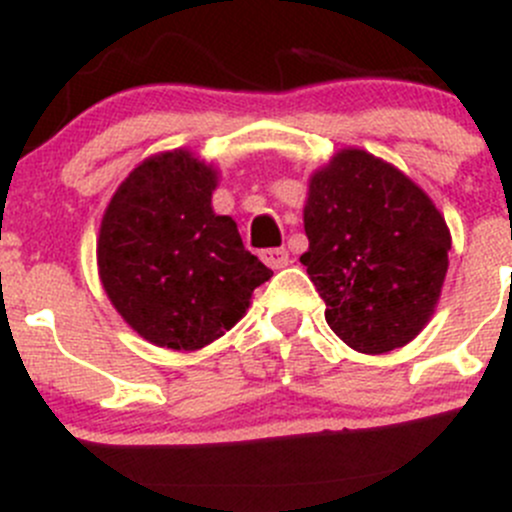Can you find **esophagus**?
<instances>
[{"label":"esophagus","mask_w":512,"mask_h":512,"mask_svg":"<svg viewBox=\"0 0 512 512\" xmlns=\"http://www.w3.org/2000/svg\"><path fill=\"white\" fill-rule=\"evenodd\" d=\"M261 261L268 268H286L291 263V256H288L286 249H266L261 251Z\"/></svg>","instance_id":"1"}]
</instances>
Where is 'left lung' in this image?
<instances>
[{"label":"left lung","mask_w":512,"mask_h":512,"mask_svg":"<svg viewBox=\"0 0 512 512\" xmlns=\"http://www.w3.org/2000/svg\"><path fill=\"white\" fill-rule=\"evenodd\" d=\"M303 224L310 246L300 263L345 345L382 355L424 330L449 271L451 231L419 184L345 147L310 175Z\"/></svg>","instance_id":"1"}]
</instances>
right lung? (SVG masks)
Returning a JSON list of instances; mask_svg holds the SVG:
<instances>
[{
    "label": "right lung",
    "instance_id": "add662e5",
    "mask_svg": "<svg viewBox=\"0 0 512 512\" xmlns=\"http://www.w3.org/2000/svg\"><path fill=\"white\" fill-rule=\"evenodd\" d=\"M219 172L189 150L142 160L105 209L98 276L113 308L140 337L199 350L246 315L273 276L244 249L236 221L212 209Z\"/></svg>",
    "mask_w": 512,
    "mask_h": 512
}]
</instances>
